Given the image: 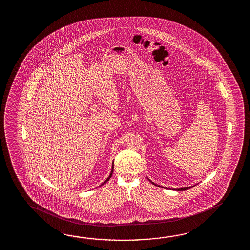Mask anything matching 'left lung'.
I'll use <instances>...</instances> for the list:
<instances>
[{
    "label": "left lung",
    "instance_id": "obj_1",
    "mask_svg": "<svg viewBox=\"0 0 250 250\" xmlns=\"http://www.w3.org/2000/svg\"><path fill=\"white\" fill-rule=\"evenodd\" d=\"M151 182H152V181H151ZM152 183H153L154 185H155L154 182H152ZM190 188H191V187H190ZM178 188L177 190H180V191H181V190H187V189H188V188Z\"/></svg>",
    "mask_w": 250,
    "mask_h": 250
}]
</instances>
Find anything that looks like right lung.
Here are the masks:
<instances>
[{
  "label": "right lung",
  "mask_w": 250,
  "mask_h": 250,
  "mask_svg": "<svg viewBox=\"0 0 250 250\" xmlns=\"http://www.w3.org/2000/svg\"><path fill=\"white\" fill-rule=\"evenodd\" d=\"M112 171H113V166H112V171H111V174H110V176H109V177H108V178H107L106 181H104V183H103V184H101V185H104V183H106L107 181H109V180H110V179H111V177H112Z\"/></svg>",
  "instance_id": "add662e5"
}]
</instances>
